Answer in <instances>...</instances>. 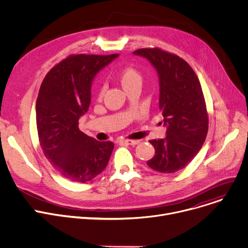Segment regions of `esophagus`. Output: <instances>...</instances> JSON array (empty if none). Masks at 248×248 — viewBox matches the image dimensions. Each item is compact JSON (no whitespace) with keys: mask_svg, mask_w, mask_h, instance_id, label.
<instances>
[{"mask_svg":"<svg viewBox=\"0 0 248 248\" xmlns=\"http://www.w3.org/2000/svg\"><path fill=\"white\" fill-rule=\"evenodd\" d=\"M140 141L139 140H131V139H123V140H119V143H124L127 145H136L138 144Z\"/></svg>","mask_w":248,"mask_h":248,"instance_id":"1","label":"esophagus"}]
</instances>
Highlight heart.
Here are the masks:
<instances>
[{"label": "heart", "instance_id": "1", "mask_svg": "<svg viewBox=\"0 0 248 248\" xmlns=\"http://www.w3.org/2000/svg\"><path fill=\"white\" fill-rule=\"evenodd\" d=\"M119 79L124 88V87H126L127 85L133 83L135 81H141V76L137 72V70H135L134 68L126 67L120 71ZM102 94H103V90L100 91V95Z\"/></svg>", "mask_w": 248, "mask_h": 248}]
</instances>
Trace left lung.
Listing matches in <instances>:
<instances>
[{"label": "left lung", "instance_id": "obj_1", "mask_svg": "<svg viewBox=\"0 0 248 248\" xmlns=\"http://www.w3.org/2000/svg\"><path fill=\"white\" fill-rule=\"evenodd\" d=\"M154 66L159 76V109L167 126L164 139L149 140L155 155L148 166L174 173L190 163L208 132V113L200 82L193 69L179 56L160 48L133 52Z\"/></svg>", "mask_w": 248, "mask_h": 248}]
</instances>
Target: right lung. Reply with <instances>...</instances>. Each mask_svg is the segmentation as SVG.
<instances>
[{"label": "right lung", "instance_id": "1", "mask_svg": "<svg viewBox=\"0 0 248 248\" xmlns=\"http://www.w3.org/2000/svg\"><path fill=\"white\" fill-rule=\"evenodd\" d=\"M118 56L70 55L41 84L36 102L39 142L53 167L70 181L88 182L109 162L114 143L87 136L79 119L89 108L95 75Z\"/></svg>", "mask_w": 248, "mask_h": 248}]
</instances>
